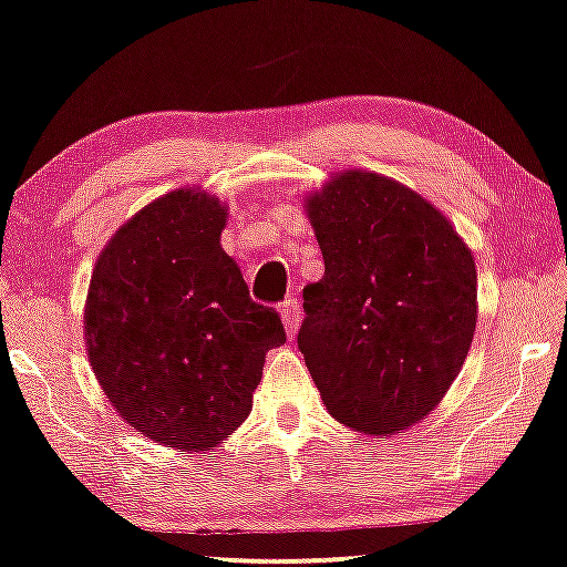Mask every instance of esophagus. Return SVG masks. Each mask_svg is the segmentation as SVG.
<instances>
[{
    "label": "esophagus",
    "instance_id": "obj_1",
    "mask_svg": "<svg viewBox=\"0 0 567 567\" xmlns=\"http://www.w3.org/2000/svg\"><path fill=\"white\" fill-rule=\"evenodd\" d=\"M278 312H281V318H284L286 333H289V337H295L297 328H299V320H302V312H299V302H297V297L284 299V302L278 305Z\"/></svg>",
    "mask_w": 567,
    "mask_h": 567
}]
</instances>
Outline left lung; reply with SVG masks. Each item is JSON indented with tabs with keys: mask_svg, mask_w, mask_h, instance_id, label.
I'll list each match as a JSON object with an SVG mask.
<instances>
[{
	"mask_svg": "<svg viewBox=\"0 0 567 567\" xmlns=\"http://www.w3.org/2000/svg\"><path fill=\"white\" fill-rule=\"evenodd\" d=\"M326 272L297 333L337 421L394 433L442 402L476 331V262L421 194L349 171L307 199Z\"/></svg>",
	"mask_w": 567,
	"mask_h": 567,
	"instance_id": "obj_1",
	"label": "left lung"
}]
</instances>
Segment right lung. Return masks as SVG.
<instances>
[{
  "label": "right lung",
  "mask_w": 567,
  "mask_h": 567,
  "mask_svg": "<svg viewBox=\"0 0 567 567\" xmlns=\"http://www.w3.org/2000/svg\"><path fill=\"white\" fill-rule=\"evenodd\" d=\"M226 209L192 188L146 205L91 276L86 349L123 421L159 444H220L251 410L265 352L284 344L272 307L249 297L220 247Z\"/></svg>",
  "instance_id": "obj_1"
}]
</instances>
